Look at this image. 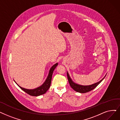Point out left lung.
Returning <instances> with one entry per match:
<instances>
[{"instance_id": "obj_1", "label": "left lung", "mask_w": 120, "mask_h": 120, "mask_svg": "<svg viewBox=\"0 0 120 120\" xmlns=\"http://www.w3.org/2000/svg\"><path fill=\"white\" fill-rule=\"evenodd\" d=\"M105 76L101 80L98 81V82L95 83V84H93L90 85H88V86H83V85H80L79 84H76V83H75L74 82H73V81L71 79V77L68 74V72H67V77H68V81H69V84H70L71 87L75 91H76L77 92L81 93H87V92H89V91L93 90L102 81V80L104 79V78L105 77Z\"/></svg>"}]
</instances>
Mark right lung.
I'll list each match as a JSON object with an SVG mask.
<instances>
[{"label":"right lung","mask_w":120,"mask_h":120,"mask_svg":"<svg viewBox=\"0 0 120 120\" xmlns=\"http://www.w3.org/2000/svg\"><path fill=\"white\" fill-rule=\"evenodd\" d=\"M58 65V63H56L54 64L53 66H52V67L50 68L49 71V74L48 76V77L46 78V79L45 82L43 83V84L40 86V87L35 88V89H25L24 88H22V87H20L19 86L17 83H16L15 80V83L19 86V87L23 91L26 93L28 94H29L30 96H40L43 94H45L46 91H47L49 89V88L51 84V79H52V75L53 72L55 69V68Z\"/></svg>","instance_id":"right-lung-1"}]
</instances>
